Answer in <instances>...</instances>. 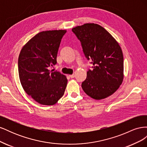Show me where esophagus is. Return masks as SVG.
<instances>
[{
    "mask_svg": "<svg viewBox=\"0 0 147 147\" xmlns=\"http://www.w3.org/2000/svg\"><path fill=\"white\" fill-rule=\"evenodd\" d=\"M69 77L71 78H74L75 77V74H72V75H69Z\"/></svg>",
    "mask_w": 147,
    "mask_h": 147,
    "instance_id": "esophagus-1",
    "label": "esophagus"
}]
</instances>
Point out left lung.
Returning <instances> with one entry per match:
<instances>
[{
    "label": "left lung",
    "mask_w": 147,
    "mask_h": 147,
    "mask_svg": "<svg viewBox=\"0 0 147 147\" xmlns=\"http://www.w3.org/2000/svg\"><path fill=\"white\" fill-rule=\"evenodd\" d=\"M72 30L81 42L93 70L87 72L82 87L96 100L106 98L117 91L124 78L123 55L121 47L107 30L94 23H85Z\"/></svg>",
    "instance_id": "obj_1"
}]
</instances>
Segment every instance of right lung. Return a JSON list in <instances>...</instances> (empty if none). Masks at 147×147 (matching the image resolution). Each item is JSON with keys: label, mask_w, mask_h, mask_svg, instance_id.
Segmentation results:
<instances>
[{"label": "right lung", "mask_w": 147, "mask_h": 147, "mask_svg": "<svg viewBox=\"0 0 147 147\" xmlns=\"http://www.w3.org/2000/svg\"><path fill=\"white\" fill-rule=\"evenodd\" d=\"M66 30L42 31L22 48L18 57L20 82L25 92L38 103L53 105L63 96L65 75L49 69L56 64L61 39Z\"/></svg>", "instance_id": "right-lung-1"}]
</instances>
